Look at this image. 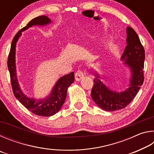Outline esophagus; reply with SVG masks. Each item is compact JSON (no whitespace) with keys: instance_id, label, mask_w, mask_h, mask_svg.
Here are the masks:
<instances>
[{"instance_id":"obj_1","label":"esophagus","mask_w":154,"mask_h":154,"mask_svg":"<svg viewBox=\"0 0 154 154\" xmlns=\"http://www.w3.org/2000/svg\"><path fill=\"white\" fill-rule=\"evenodd\" d=\"M86 71H82V70H78V71L75 72V80L76 81H80L83 77L85 76V73H86Z\"/></svg>"}]
</instances>
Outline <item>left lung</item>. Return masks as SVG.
<instances>
[{"label":"left lung","mask_w":154,"mask_h":154,"mask_svg":"<svg viewBox=\"0 0 154 154\" xmlns=\"http://www.w3.org/2000/svg\"><path fill=\"white\" fill-rule=\"evenodd\" d=\"M126 32L127 45L121 59L131 70L129 88L121 92L112 91L103 84L98 74L95 71L94 73V79L91 96L96 105L106 111H118L128 105L144 82V48L134 29L127 27Z\"/></svg>","instance_id":"left-lung-1"}]
</instances>
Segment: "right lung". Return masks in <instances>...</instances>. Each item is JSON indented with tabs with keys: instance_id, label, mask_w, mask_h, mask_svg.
Returning a JSON list of instances; mask_svg holds the SVG:
<instances>
[{
	"instance_id": "right-lung-1",
	"label": "right lung",
	"mask_w": 154,
	"mask_h": 154,
	"mask_svg": "<svg viewBox=\"0 0 154 154\" xmlns=\"http://www.w3.org/2000/svg\"><path fill=\"white\" fill-rule=\"evenodd\" d=\"M51 20L45 15H41L30 21L25 27L21 29L15 35L12 41L7 60V66L10 73L13 92L15 98L32 113L43 117L53 116L60 109L66 99L68 88L74 82V72H72L60 78L48 97L38 100L28 98L21 90L17 82L15 67V46L22 31L28 29L32 26H43L49 24Z\"/></svg>"
}]
</instances>
